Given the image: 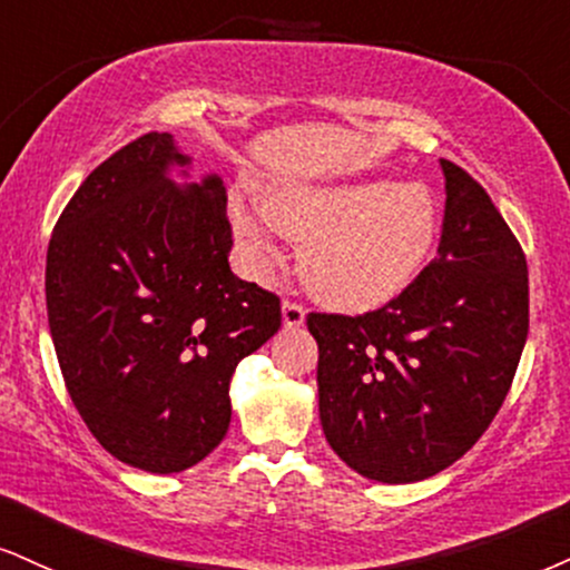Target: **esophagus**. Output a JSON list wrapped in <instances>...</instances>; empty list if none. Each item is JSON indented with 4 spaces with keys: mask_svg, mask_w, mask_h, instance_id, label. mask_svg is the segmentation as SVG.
<instances>
[{
    "mask_svg": "<svg viewBox=\"0 0 570 570\" xmlns=\"http://www.w3.org/2000/svg\"><path fill=\"white\" fill-rule=\"evenodd\" d=\"M306 322V308L296 301H283V325L287 330H298Z\"/></svg>",
    "mask_w": 570,
    "mask_h": 570,
    "instance_id": "esophagus-1",
    "label": "esophagus"
}]
</instances>
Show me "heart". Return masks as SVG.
<instances>
[{"instance_id": "obj_1", "label": "heart", "mask_w": 570, "mask_h": 570, "mask_svg": "<svg viewBox=\"0 0 570 570\" xmlns=\"http://www.w3.org/2000/svg\"><path fill=\"white\" fill-rule=\"evenodd\" d=\"M274 229L301 248L308 291L330 306L375 308L414 283L439 237V208L423 185L364 179L351 185H277L264 195ZM232 232L253 269L264 272L279 253L256 208L229 203Z\"/></svg>"}]
</instances>
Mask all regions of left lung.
Instances as JSON below:
<instances>
[{"mask_svg":"<svg viewBox=\"0 0 570 570\" xmlns=\"http://www.w3.org/2000/svg\"><path fill=\"white\" fill-rule=\"evenodd\" d=\"M439 253L375 312L306 317L320 346V420L351 470L431 479L468 452L508 396L529 335L521 243L452 160Z\"/></svg>","mask_w":570,"mask_h":570,"instance_id":"8db88e82","label":"left lung"}]
</instances>
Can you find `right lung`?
Returning a JSON list of instances; mask_svg holds the SVG:
<instances>
[{
	"instance_id": "right-lung-1",
	"label": "right lung",
	"mask_w": 570,
	"mask_h": 570,
	"mask_svg": "<svg viewBox=\"0 0 570 570\" xmlns=\"http://www.w3.org/2000/svg\"><path fill=\"white\" fill-rule=\"evenodd\" d=\"M171 135L137 137L62 208L47 250V317L62 381L100 444L147 473H179L222 444L229 377L283 325L279 298L229 269L227 189Z\"/></svg>"
}]
</instances>
